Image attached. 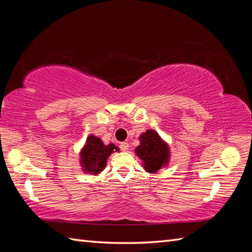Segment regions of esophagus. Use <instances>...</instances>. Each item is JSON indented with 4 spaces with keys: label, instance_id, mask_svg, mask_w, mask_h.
<instances>
[{
    "label": "esophagus",
    "instance_id": "1",
    "mask_svg": "<svg viewBox=\"0 0 252 252\" xmlns=\"http://www.w3.org/2000/svg\"><path fill=\"white\" fill-rule=\"evenodd\" d=\"M119 147H120V149H121L122 152H126L127 149H129V143H127V142H121Z\"/></svg>",
    "mask_w": 252,
    "mask_h": 252
}]
</instances>
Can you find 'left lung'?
Instances as JSON below:
<instances>
[{"instance_id":"8db88e82","label":"left lung","mask_w":252,"mask_h":252,"mask_svg":"<svg viewBox=\"0 0 252 252\" xmlns=\"http://www.w3.org/2000/svg\"><path fill=\"white\" fill-rule=\"evenodd\" d=\"M141 145L137 146L135 153L142 160V165L148 172H157V170L167 163L169 151L167 144L162 142L157 132L148 130L140 136Z\"/></svg>"}]
</instances>
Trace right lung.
Wrapping results in <instances>:
<instances>
[{"label": "right lung", "instance_id": "1", "mask_svg": "<svg viewBox=\"0 0 252 252\" xmlns=\"http://www.w3.org/2000/svg\"><path fill=\"white\" fill-rule=\"evenodd\" d=\"M114 151H118L114 144L104 145L100 138L94 135L88 137L87 144L81 152V161L85 172L97 174L106 167L107 158Z\"/></svg>", "mask_w": 252, "mask_h": 252}]
</instances>
